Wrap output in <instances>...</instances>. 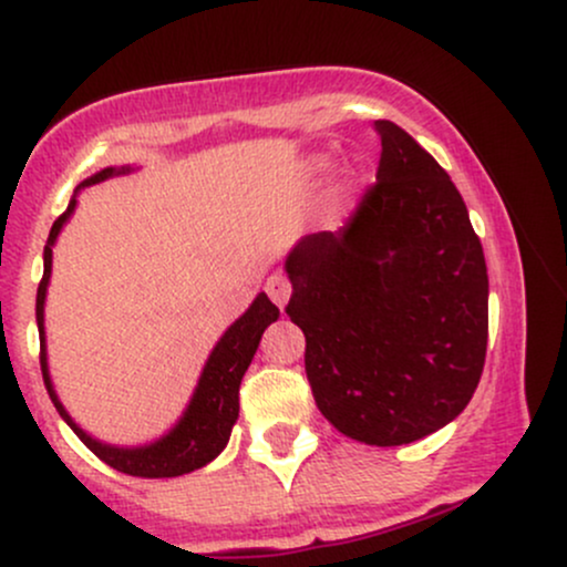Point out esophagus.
<instances>
[{
  "label": "esophagus",
  "instance_id": "1",
  "mask_svg": "<svg viewBox=\"0 0 567 567\" xmlns=\"http://www.w3.org/2000/svg\"><path fill=\"white\" fill-rule=\"evenodd\" d=\"M266 292H269V298L279 306V309H285V303H288L290 298V282L282 275H271L266 279Z\"/></svg>",
  "mask_w": 567,
  "mask_h": 567
}]
</instances>
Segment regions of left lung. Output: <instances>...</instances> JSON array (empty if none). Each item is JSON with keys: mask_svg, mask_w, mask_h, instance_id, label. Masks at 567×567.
<instances>
[{"mask_svg": "<svg viewBox=\"0 0 567 567\" xmlns=\"http://www.w3.org/2000/svg\"><path fill=\"white\" fill-rule=\"evenodd\" d=\"M375 130V186L347 226L298 239L285 271L320 413L351 440L392 447L470 405L485 365L487 266L451 175L394 122Z\"/></svg>", "mask_w": 567, "mask_h": 567, "instance_id": "1", "label": "left lung"}]
</instances>
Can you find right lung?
Returning <instances> with one entry per match:
<instances>
[{
    "mask_svg": "<svg viewBox=\"0 0 567 567\" xmlns=\"http://www.w3.org/2000/svg\"><path fill=\"white\" fill-rule=\"evenodd\" d=\"M135 173L133 165L122 167H103L90 178H84L76 186L74 197H71L66 213L55 220L53 229H50L48 245H44V275L37 290V328H39V362H42V375L44 386H48L50 400L61 419L74 429V434L84 445L93 451L97 458L106 461L109 466H114L116 472L133 474V477H181L194 470L210 464L213 458H218L220 451L226 447V442L231 437V429L239 419V383H243L245 370L250 368L252 354H256L258 343H261L264 330L271 322H277L279 309L266 298V292H258L256 301L245 309L243 317H237L226 333L218 338V343L207 354L205 368H202L197 386H194L192 400L181 413V419L167 429L165 434H159L157 440L143 442V445H112V442H103L93 437L90 432L76 424L69 415V410L63 408L61 396H58L53 386V375H50L48 365V336H44V301H48V285L50 275H53V247L58 243V234L63 231V226L69 224V218L76 210V194L82 188L101 184V181L116 178V175H130Z\"/></svg>",
    "mask_w": 567,
    "mask_h": 567,
    "instance_id": "1",
    "label": "right lung"
}]
</instances>
